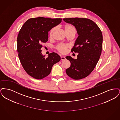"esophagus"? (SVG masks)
<instances>
[{
  "instance_id": "1",
  "label": "esophagus",
  "mask_w": 120,
  "mask_h": 120,
  "mask_svg": "<svg viewBox=\"0 0 120 120\" xmlns=\"http://www.w3.org/2000/svg\"><path fill=\"white\" fill-rule=\"evenodd\" d=\"M61 60H65V59H66V57H64V56H61Z\"/></svg>"
}]
</instances>
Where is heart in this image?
<instances>
[{
  "label": "heart",
  "mask_w": 120,
  "mask_h": 120,
  "mask_svg": "<svg viewBox=\"0 0 120 120\" xmlns=\"http://www.w3.org/2000/svg\"><path fill=\"white\" fill-rule=\"evenodd\" d=\"M65 30L66 33L70 32H74L76 33V30L74 26L71 25H67L65 26ZM56 30V27H53L52 29L49 32V37L52 38L53 36L54 32H55ZM70 47V46L68 45H65V44H59L57 46V50L62 53H64L66 52L67 49Z\"/></svg>",
  "instance_id": "heart-1"
}]
</instances>
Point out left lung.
<instances>
[{"instance_id": "8db88e82", "label": "left lung", "mask_w": 120, "mask_h": 120, "mask_svg": "<svg viewBox=\"0 0 120 120\" xmlns=\"http://www.w3.org/2000/svg\"><path fill=\"white\" fill-rule=\"evenodd\" d=\"M63 20L74 26L79 35L71 50L79 53L77 58L66 57L71 63L66 72L72 79L80 80L88 76L96 67L102 52L103 34L97 24L89 19L75 17Z\"/></svg>"}]
</instances>
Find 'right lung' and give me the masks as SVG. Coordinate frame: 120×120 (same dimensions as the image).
I'll use <instances>...</instances> for the list:
<instances>
[{
  "instance_id": "1",
  "label": "right lung",
  "mask_w": 120,
  "mask_h": 120,
  "mask_svg": "<svg viewBox=\"0 0 120 120\" xmlns=\"http://www.w3.org/2000/svg\"><path fill=\"white\" fill-rule=\"evenodd\" d=\"M62 18L38 17L27 20L17 36V50L23 68L30 76L42 79L48 76L53 65L61 57L54 52L45 57L41 53L42 44L48 40V32L61 22Z\"/></svg>"
}]
</instances>
